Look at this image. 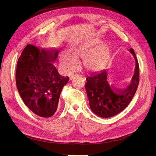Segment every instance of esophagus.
Segmentation results:
<instances>
[{
    "mask_svg": "<svg viewBox=\"0 0 156 156\" xmlns=\"http://www.w3.org/2000/svg\"><path fill=\"white\" fill-rule=\"evenodd\" d=\"M74 76H75V75H71L70 77H69V79H70V80H72V79H73V78L74 77Z\"/></svg>",
    "mask_w": 156,
    "mask_h": 156,
    "instance_id": "obj_1",
    "label": "esophagus"
}]
</instances>
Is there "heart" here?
<instances>
[{
  "mask_svg": "<svg viewBox=\"0 0 156 156\" xmlns=\"http://www.w3.org/2000/svg\"><path fill=\"white\" fill-rule=\"evenodd\" d=\"M95 44H81L73 47L69 49V53H62L60 55V67L64 72H70L74 69L75 60L84 57L82 60L83 67L87 70H96L100 68L104 64L106 58V49L105 48L98 49L91 53L95 48Z\"/></svg>",
  "mask_w": 156,
  "mask_h": 156,
  "instance_id": "b5f03b06",
  "label": "heart"
}]
</instances>
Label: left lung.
<instances>
[{"mask_svg":"<svg viewBox=\"0 0 156 156\" xmlns=\"http://www.w3.org/2000/svg\"><path fill=\"white\" fill-rule=\"evenodd\" d=\"M129 52L135 59V73L130 85L124 90L113 88L107 81L105 70L93 73L87 78L85 88L90 107L101 118H109L122 112L133 99L139 83V67L133 49Z\"/></svg>","mask_w":156,"mask_h":156,"instance_id":"left-lung-1","label":"left lung"}]
</instances>
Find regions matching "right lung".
I'll return each instance as SVG.
<instances>
[{
	"mask_svg": "<svg viewBox=\"0 0 156 156\" xmlns=\"http://www.w3.org/2000/svg\"><path fill=\"white\" fill-rule=\"evenodd\" d=\"M58 53L55 49H40L28 44L17 61L18 92L26 106L41 117L55 114L61 91L69 81V77L61 76L53 65Z\"/></svg>",
	"mask_w": 156,
	"mask_h": 156,
	"instance_id": "right-lung-1",
	"label": "right lung"
}]
</instances>
